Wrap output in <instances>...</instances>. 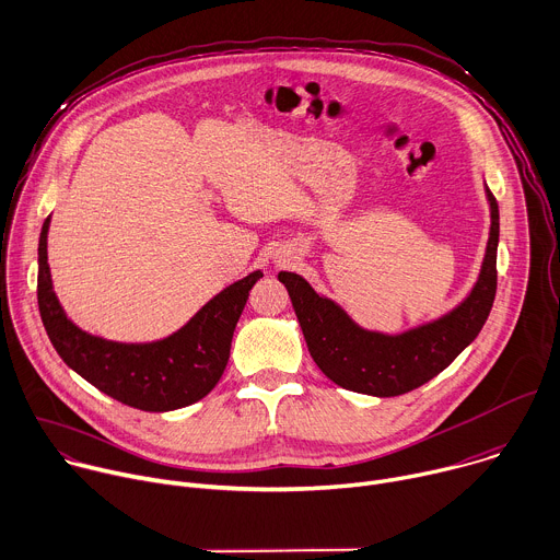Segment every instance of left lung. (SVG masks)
Instances as JSON below:
<instances>
[{
    "label": "left lung",
    "mask_w": 560,
    "mask_h": 560,
    "mask_svg": "<svg viewBox=\"0 0 560 560\" xmlns=\"http://www.w3.org/2000/svg\"><path fill=\"white\" fill-rule=\"evenodd\" d=\"M490 200V241L479 280L470 295L448 315L401 335L360 328L338 304L317 295L311 284L289 271L278 280L287 287L313 362L338 386L375 397H395L419 388L477 338L497 295L499 205Z\"/></svg>",
    "instance_id": "obj_1"
}]
</instances>
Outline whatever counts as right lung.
Masks as SVG:
<instances>
[{"instance_id":"1","label":"right lung","mask_w":560,"mask_h":560,"mask_svg":"<svg viewBox=\"0 0 560 560\" xmlns=\"http://www.w3.org/2000/svg\"><path fill=\"white\" fill-rule=\"evenodd\" d=\"M48 225L50 215L39 236L37 302L59 358L101 393L139 410L167 412L202 399L228 366L234 328L262 271L220 291L170 338L150 345H119L94 338L66 317L50 280Z\"/></svg>"}]
</instances>
